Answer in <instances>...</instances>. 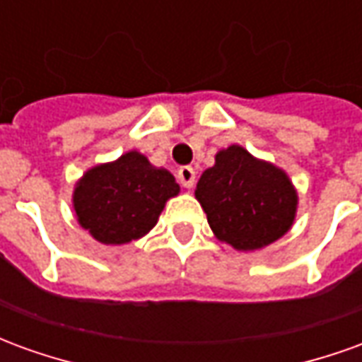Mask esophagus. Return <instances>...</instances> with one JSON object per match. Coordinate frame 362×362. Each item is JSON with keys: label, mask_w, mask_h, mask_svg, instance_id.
I'll return each instance as SVG.
<instances>
[{"label": "esophagus", "mask_w": 362, "mask_h": 362, "mask_svg": "<svg viewBox=\"0 0 362 362\" xmlns=\"http://www.w3.org/2000/svg\"><path fill=\"white\" fill-rule=\"evenodd\" d=\"M176 178L180 182V186H184V188H192L194 182H196V170H194L192 166H180Z\"/></svg>", "instance_id": "1"}]
</instances>
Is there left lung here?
<instances>
[{"instance_id":"obj_1","label":"left lung","mask_w":362,"mask_h":362,"mask_svg":"<svg viewBox=\"0 0 362 362\" xmlns=\"http://www.w3.org/2000/svg\"><path fill=\"white\" fill-rule=\"evenodd\" d=\"M196 197L213 235L240 252L264 248L285 235L298 202L285 170L240 145L215 155V165L197 182Z\"/></svg>"}]
</instances>
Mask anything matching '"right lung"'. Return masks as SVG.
Instances as JSON below:
<instances>
[{"instance_id":"obj_1","label":"right lung","mask_w":362,"mask_h":362,"mask_svg":"<svg viewBox=\"0 0 362 362\" xmlns=\"http://www.w3.org/2000/svg\"><path fill=\"white\" fill-rule=\"evenodd\" d=\"M180 186L165 168L129 151L114 163L93 166L75 184L77 221L103 244H127L157 225L158 215Z\"/></svg>"}]
</instances>
